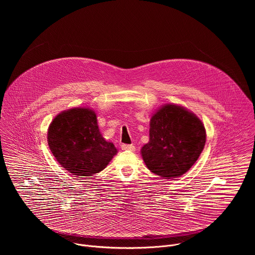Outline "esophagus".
Wrapping results in <instances>:
<instances>
[{
  "label": "esophagus",
  "mask_w": 255,
  "mask_h": 255,
  "mask_svg": "<svg viewBox=\"0 0 255 255\" xmlns=\"http://www.w3.org/2000/svg\"><path fill=\"white\" fill-rule=\"evenodd\" d=\"M121 148H122V150H129V151H134L135 150V146L132 144H122Z\"/></svg>",
  "instance_id": "34e87169"
}]
</instances>
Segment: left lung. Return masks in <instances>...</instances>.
Wrapping results in <instances>:
<instances>
[{
	"label": "left lung",
	"instance_id": "left-lung-1",
	"mask_svg": "<svg viewBox=\"0 0 255 255\" xmlns=\"http://www.w3.org/2000/svg\"><path fill=\"white\" fill-rule=\"evenodd\" d=\"M205 143L202 121L183 107L168 104L151 117L149 142L142 147L141 154L153 173L174 178L194 165Z\"/></svg>",
	"mask_w": 255,
	"mask_h": 255
}]
</instances>
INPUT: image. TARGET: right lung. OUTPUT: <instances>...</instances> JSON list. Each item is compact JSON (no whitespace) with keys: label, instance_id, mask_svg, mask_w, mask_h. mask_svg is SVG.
<instances>
[{"label":"right lung","instance_id":"1","mask_svg":"<svg viewBox=\"0 0 255 255\" xmlns=\"http://www.w3.org/2000/svg\"><path fill=\"white\" fill-rule=\"evenodd\" d=\"M47 141L58 163L78 176H92L103 170L117 153L99 131L97 116L88 108H75L51 122Z\"/></svg>","mask_w":255,"mask_h":255}]
</instances>
